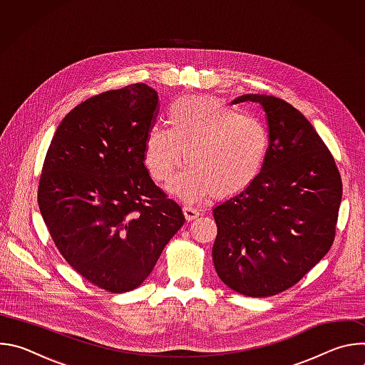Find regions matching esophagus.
<instances>
[{"label":"esophagus","mask_w":365,"mask_h":365,"mask_svg":"<svg viewBox=\"0 0 365 365\" xmlns=\"http://www.w3.org/2000/svg\"><path fill=\"white\" fill-rule=\"evenodd\" d=\"M183 215H185L186 221L190 222V221H193V220H196V218L199 217V212H197L196 210H193V207L185 206V207H183Z\"/></svg>","instance_id":"obj_1"}]
</instances>
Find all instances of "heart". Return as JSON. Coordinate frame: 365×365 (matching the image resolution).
I'll use <instances>...</instances> for the list:
<instances>
[{"instance_id":"heart-1","label":"heart","mask_w":365,"mask_h":365,"mask_svg":"<svg viewBox=\"0 0 365 365\" xmlns=\"http://www.w3.org/2000/svg\"><path fill=\"white\" fill-rule=\"evenodd\" d=\"M168 125H151L144 163L155 182H168L185 163L169 192L185 202L217 193L228 199L250 189L263 173L270 137L257 118L210 96H182L169 108Z\"/></svg>"}]
</instances>
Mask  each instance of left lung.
Here are the masks:
<instances>
[{"mask_svg": "<svg viewBox=\"0 0 365 365\" xmlns=\"http://www.w3.org/2000/svg\"><path fill=\"white\" fill-rule=\"evenodd\" d=\"M247 101L264 108L270 151L257 182L214 207L212 259L230 289L269 297L296 284L329 251L342 183L332 154L300 111L257 93L232 103Z\"/></svg>", "mask_w": 365, "mask_h": 365, "instance_id": "left-lung-1", "label": "left lung"}]
</instances>
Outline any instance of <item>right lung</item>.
I'll use <instances>...</instances> for the list:
<instances>
[{
	"mask_svg": "<svg viewBox=\"0 0 365 365\" xmlns=\"http://www.w3.org/2000/svg\"><path fill=\"white\" fill-rule=\"evenodd\" d=\"M158 102L145 83L83 101L59 124L40 176L50 237L81 276L111 293L138 287L185 224L144 166Z\"/></svg>",
	"mask_w": 365,
	"mask_h": 365,
	"instance_id": "right-lung-1",
	"label": "right lung"
}]
</instances>
